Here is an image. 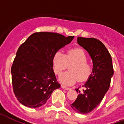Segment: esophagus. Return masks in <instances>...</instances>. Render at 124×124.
Instances as JSON below:
<instances>
[{"label":"esophagus","instance_id":"1","mask_svg":"<svg viewBox=\"0 0 124 124\" xmlns=\"http://www.w3.org/2000/svg\"><path fill=\"white\" fill-rule=\"evenodd\" d=\"M61 88L64 89V90H67V91H68V90H70V88L65 87V86H64V85H61Z\"/></svg>","mask_w":124,"mask_h":124}]
</instances>
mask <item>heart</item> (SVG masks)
Masks as SVG:
<instances>
[{"mask_svg": "<svg viewBox=\"0 0 124 124\" xmlns=\"http://www.w3.org/2000/svg\"><path fill=\"white\" fill-rule=\"evenodd\" d=\"M87 56L83 50L73 48L69 50L66 54L62 51H57L52 58L54 72L60 75L67 69V65L73 63L68 72L63 73L59 78L61 83L70 85L76 81H85L88 79L92 72V67L87 63Z\"/></svg>", "mask_w": 124, "mask_h": 124, "instance_id": "heart-1", "label": "heart"}]
</instances>
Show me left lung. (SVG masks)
<instances>
[{
    "label": "left lung",
    "instance_id": "8db88e82",
    "mask_svg": "<svg viewBox=\"0 0 124 124\" xmlns=\"http://www.w3.org/2000/svg\"><path fill=\"white\" fill-rule=\"evenodd\" d=\"M78 43L86 50L93 60V69L90 77L83 85V92L76 89L79 94L75 101L70 104L72 109L81 114H87L100 103L109 90L113 76L111 54L105 45L95 38L78 37Z\"/></svg>",
    "mask_w": 124,
    "mask_h": 124
}]
</instances>
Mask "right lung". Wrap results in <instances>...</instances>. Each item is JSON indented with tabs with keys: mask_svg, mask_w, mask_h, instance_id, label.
I'll list each match as a JSON object with an SVG mask.
<instances>
[{
	"mask_svg": "<svg viewBox=\"0 0 124 124\" xmlns=\"http://www.w3.org/2000/svg\"><path fill=\"white\" fill-rule=\"evenodd\" d=\"M73 39L74 36L53 32H36L19 46L11 72L13 93L20 103L30 108L41 107L61 87L54 72L52 58Z\"/></svg>",
	"mask_w": 124,
	"mask_h": 124,
	"instance_id": "obj_1",
	"label": "right lung"
}]
</instances>
